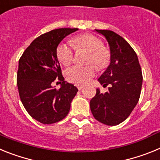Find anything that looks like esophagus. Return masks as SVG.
I'll list each match as a JSON object with an SVG mask.
<instances>
[{"label":"esophagus","mask_w":160,"mask_h":160,"mask_svg":"<svg viewBox=\"0 0 160 160\" xmlns=\"http://www.w3.org/2000/svg\"><path fill=\"white\" fill-rule=\"evenodd\" d=\"M77 87H78V89L79 90H82L83 86H82V85H78Z\"/></svg>","instance_id":"esophagus-1"}]
</instances>
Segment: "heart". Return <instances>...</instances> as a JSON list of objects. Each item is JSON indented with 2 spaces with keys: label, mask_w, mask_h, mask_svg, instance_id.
<instances>
[{
  "label": "heart",
  "mask_w": 160,
  "mask_h": 160,
  "mask_svg": "<svg viewBox=\"0 0 160 160\" xmlns=\"http://www.w3.org/2000/svg\"><path fill=\"white\" fill-rule=\"evenodd\" d=\"M75 49H83L89 52L87 63H93L98 70H104L111 62V53L103 46L101 39L90 33H83L76 36L72 40ZM58 61L64 66H69L73 62V49L71 45L61 43L56 49ZM96 70L93 65L73 66L66 69L65 74L68 81L77 85H84L89 82L95 75Z\"/></svg>",
  "instance_id": "obj_1"
}]
</instances>
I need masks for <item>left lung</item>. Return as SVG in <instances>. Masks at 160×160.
Here are the masks:
<instances>
[{"label":"left lung","mask_w":160,"mask_h":160,"mask_svg":"<svg viewBox=\"0 0 160 160\" xmlns=\"http://www.w3.org/2000/svg\"><path fill=\"white\" fill-rule=\"evenodd\" d=\"M95 31L105 37L110 46L111 63L98 78L103 87H110L105 94L96 90L90 100V110L98 122L115 126L127 119L138 103L142 70L136 53L124 38L111 30Z\"/></svg>","instance_id":"obj_1"}]
</instances>
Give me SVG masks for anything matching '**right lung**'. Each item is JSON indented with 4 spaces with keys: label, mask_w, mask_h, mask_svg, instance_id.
Masks as SVG:
<instances>
[{
    "label": "right lung",
    "mask_w": 160,
    "mask_h": 160,
    "mask_svg": "<svg viewBox=\"0 0 160 160\" xmlns=\"http://www.w3.org/2000/svg\"><path fill=\"white\" fill-rule=\"evenodd\" d=\"M78 29L62 28L42 34L26 48L19 60L17 83L21 101L29 115L43 124L62 120L78 91L75 86L65 81L56 54L59 43ZM54 81L62 82L59 90L52 87Z\"/></svg>",
    "instance_id": "1"
}]
</instances>
